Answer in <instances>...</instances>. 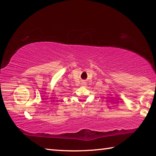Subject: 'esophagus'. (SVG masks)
I'll list each match as a JSON object with an SVG mask.
<instances>
[{"instance_id": "34e87169", "label": "esophagus", "mask_w": 156, "mask_h": 156, "mask_svg": "<svg viewBox=\"0 0 156 156\" xmlns=\"http://www.w3.org/2000/svg\"><path fill=\"white\" fill-rule=\"evenodd\" d=\"M82 85H83V87H86L87 84H86L85 82H83V83H82Z\"/></svg>"}]
</instances>
